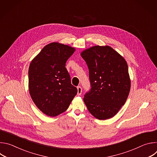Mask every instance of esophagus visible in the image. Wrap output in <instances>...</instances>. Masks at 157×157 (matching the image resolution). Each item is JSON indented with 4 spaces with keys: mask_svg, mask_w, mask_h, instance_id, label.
<instances>
[{
    "mask_svg": "<svg viewBox=\"0 0 157 157\" xmlns=\"http://www.w3.org/2000/svg\"><path fill=\"white\" fill-rule=\"evenodd\" d=\"M77 89H78V95L80 96L82 93V88L81 86H78Z\"/></svg>",
    "mask_w": 157,
    "mask_h": 157,
    "instance_id": "esophagus-1",
    "label": "esophagus"
}]
</instances>
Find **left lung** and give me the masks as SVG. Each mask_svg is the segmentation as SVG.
<instances>
[{
	"instance_id": "left-lung-1",
	"label": "left lung",
	"mask_w": 157,
	"mask_h": 157,
	"mask_svg": "<svg viewBox=\"0 0 157 157\" xmlns=\"http://www.w3.org/2000/svg\"><path fill=\"white\" fill-rule=\"evenodd\" d=\"M81 56L87 65L91 86L84 102L96 119L112 118L129 94L131 84L127 63L109 46H94L82 52Z\"/></svg>"
}]
</instances>
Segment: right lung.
Returning <instances> with one entry per match:
<instances>
[{"label": "right lung", "mask_w": 157, "mask_h": 157, "mask_svg": "<svg viewBox=\"0 0 157 157\" xmlns=\"http://www.w3.org/2000/svg\"><path fill=\"white\" fill-rule=\"evenodd\" d=\"M75 48L58 42L44 47L32 59L29 69V89L36 107L55 117L68 108L78 93L71 83L66 62Z\"/></svg>", "instance_id": "1"}]
</instances>
